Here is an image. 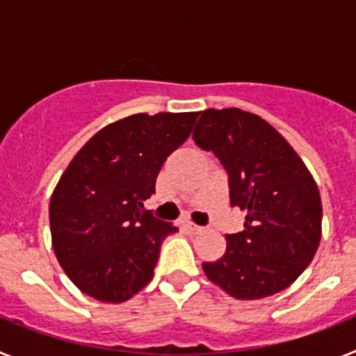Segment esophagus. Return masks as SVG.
I'll return each mask as SVG.
<instances>
[{
  "instance_id": "34e87169",
  "label": "esophagus",
  "mask_w": 356,
  "mask_h": 356,
  "mask_svg": "<svg viewBox=\"0 0 356 356\" xmlns=\"http://www.w3.org/2000/svg\"><path fill=\"white\" fill-rule=\"evenodd\" d=\"M181 226H184L185 232H187V234H191V235H193V234H200L201 229H203V228H201V226L194 225L193 221H188V219H184V221H181Z\"/></svg>"
}]
</instances>
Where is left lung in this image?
I'll return each mask as SVG.
<instances>
[{
	"label": "left lung",
	"instance_id": "obj_1",
	"mask_svg": "<svg viewBox=\"0 0 356 356\" xmlns=\"http://www.w3.org/2000/svg\"><path fill=\"white\" fill-rule=\"evenodd\" d=\"M193 139L228 172L229 205L244 229L226 235V251L203 264L210 282L237 300L284 291L312 262L321 241L319 188L291 144L259 115L241 108L201 112Z\"/></svg>",
	"mask_w": 356,
	"mask_h": 356
}]
</instances>
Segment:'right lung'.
<instances>
[{
    "label": "right lung",
    "mask_w": 356,
    "mask_h": 356,
    "mask_svg": "<svg viewBox=\"0 0 356 356\" xmlns=\"http://www.w3.org/2000/svg\"><path fill=\"white\" fill-rule=\"evenodd\" d=\"M197 115L160 112L112 122L60 176L49 201L53 250L83 294L122 303L151 282L163 238L178 228L144 210V201Z\"/></svg>",
    "instance_id": "add662e5"
}]
</instances>
